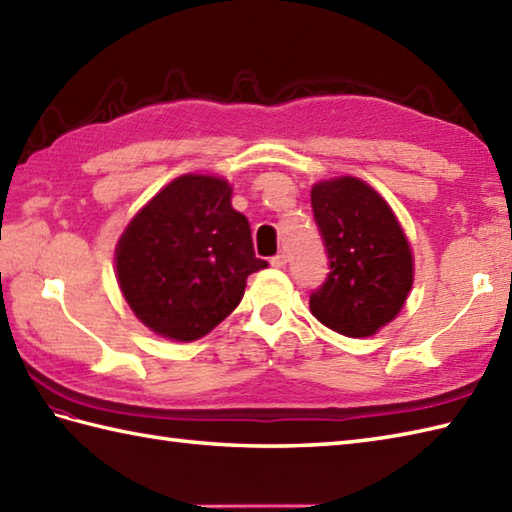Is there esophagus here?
I'll return each mask as SVG.
<instances>
[{"instance_id":"1","label":"esophagus","mask_w":512,"mask_h":512,"mask_svg":"<svg viewBox=\"0 0 512 512\" xmlns=\"http://www.w3.org/2000/svg\"><path fill=\"white\" fill-rule=\"evenodd\" d=\"M286 264H288L286 253H277V255L270 257V266H273V268H284Z\"/></svg>"}]
</instances>
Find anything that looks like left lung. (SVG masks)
<instances>
[{"label":"left lung","instance_id":"1","mask_svg":"<svg viewBox=\"0 0 512 512\" xmlns=\"http://www.w3.org/2000/svg\"><path fill=\"white\" fill-rule=\"evenodd\" d=\"M312 211L330 273L310 295V312L330 330L361 339L396 317L413 284V257L394 211L363 180L314 184Z\"/></svg>","mask_w":512,"mask_h":512}]
</instances>
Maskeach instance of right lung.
Instances as JSON below:
<instances>
[{"instance_id":"add662e5","label":"right lung","mask_w":512,"mask_h":512,"mask_svg":"<svg viewBox=\"0 0 512 512\" xmlns=\"http://www.w3.org/2000/svg\"><path fill=\"white\" fill-rule=\"evenodd\" d=\"M231 184L180 176L138 211L116 246V275L129 308L149 330L189 343L209 334L266 268L250 224L231 206Z\"/></svg>"}]
</instances>
